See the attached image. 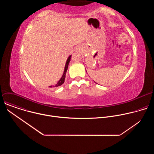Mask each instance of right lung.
<instances>
[{
	"mask_svg": "<svg viewBox=\"0 0 154 154\" xmlns=\"http://www.w3.org/2000/svg\"><path fill=\"white\" fill-rule=\"evenodd\" d=\"M71 55H70L68 59H67V61H66V64H65V66H64V72H63V75L61 77V78L60 79V80L57 82V83L54 86H50L49 87L50 88H55V87H58L59 86H61V85H63L64 82V79H65V77H66V72H67V70H68V65H69V63L71 61Z\"/></svg>",
	"mask_w": 154,
	"mask_h": 154,
	"instance_id": "obj_1",
	"label": "right lung"
}]
</instances>
